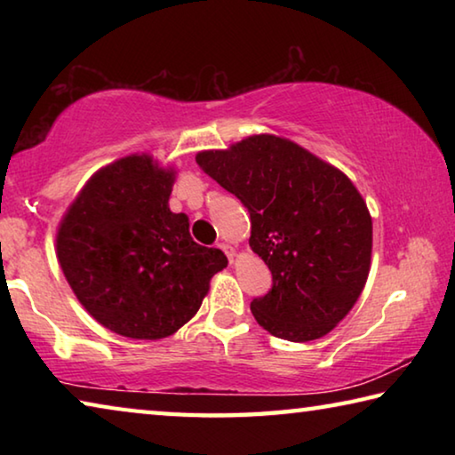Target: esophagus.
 Masks as SVG:
<instances>
[{"label":"esophagus","mask_w":455,"mask_h":455,"mask_svg":"<svg viewBox=\"0 0 455 455\" xmlns=\"http://www.w3.org/2000/svg\"><path fill=\"white\" fill-rule=\"evenodd\" d=\"M220 246V249L222 251H225V255L228 257V260H230V263H235V257H236V251L233 249V246H230V244H225V243H220L219 244Z\"/></svg>","instance_id":"obj_1"}]
</instances>
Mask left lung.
<instances>
[{
	"label": "left lung",
	"mask_w": 455,
	"mask_h": 455,
	"mask_svg": "<svg viewBox=\"0 0 455 455\" xmlns=\"http://www.w3.org/2000/svg\"><path fill=\"white\" fill-rule=\"evenodd\" d=\"M196 163L251 214L249 244L273 275V289L251 303L259 325L297 343L333 331L371 267L373 222L355 184L275 134L203 150Z\"/></svg>",
	"instance_id": "8db88e82"
}]
</instances>
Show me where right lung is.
<instances>
[{
	"label": "right lung",
	"mask_w": 455,
	"mask_h": 455,
	"mask_svg": "<svg viewBox=\"0 0 455 455\" xmlns=\"http://www.w3.org/2000/svg\"><path fill=\"white\" fill-rule=\"evenodd\" d=\"M174 168L130 154L100 168L68 206L56 252L74 295L100 325L156 341L195 317L225 252L192 241L168 206Z\"/></svg>",
	"instance_id": "1"
}]
</instances>
